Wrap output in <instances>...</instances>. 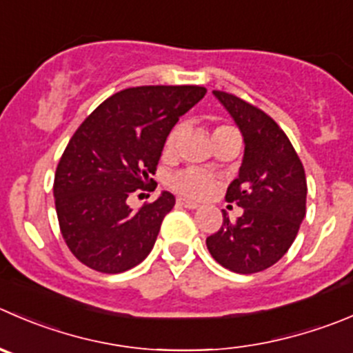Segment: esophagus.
Returning a JSON list of instances; mask_svg holds the SVG:
<instances>
[{
  "instance_id": "1",
  "label": "esophagus",
  "mask_w": 353,
  "mask_h": 353,
  "mask_svg": "<svg viewBox=\"0 0 353 353\" xmlns=\"http://www.w3.org/2000/svg\"><path fill=\"white\" fill-rule=\"evenodd\" d=\"M179 205H183L184 208H190V210H194V208H198L200 205L196 203V201H191V200H186V198H179Z\"/></svg>"
}]
</instances>
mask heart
Here are the masks:
<instances>
[{"label": "heart", "mask_w": 353, "mask_h": 353, "mask_svg": "<svg viewBox=\"0 0 353 353\" xmlns=\"http://www.w3.org/2000/svg\"><path fill=\"white\" fill-rule=\"evenodd\" d=\"M225 131H234V129L229 128V125H221V128L215 129L214 136L221 134V132H225ZM177 136H179V128H174L165 139L167 150H170L174 145H176ZM170 184H172L174 190L179 191L181 194L190 198H207L210 196L215 190V181L212 179L207 172H201V170H196V169L181 170L179 174H176V176L172 177Z\"/></svg>", "instance_id": "heart-1"}]
</instances>
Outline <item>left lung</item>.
Instances as JSON below:
<instances>
[{
  "mask_svg": "<svg viewBox=\"0 0 353 353\" xmlns=\"http://www.w3.org/2000/svg\"><path fill=\"white\" fill-rule=\"evenodd\" d=\"M245 143L238 177L225 200L243 208L236 222L224 215L221 229L207 238L210 255L222 268L253 274L271 268L288 252L305 217V170L283 129L234 94L214 91Z\"/></svg>",
  "mask_w": 353,
  "mask_h": 353,
  "instance_id": "left-lung-1",
  "label": "left lung"
}]
</instances>
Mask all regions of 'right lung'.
<instances>
[{"label":"right lung","instance_id":"obj_1","mask_svg":"<svg viewBox=\"0 0 353 353\" xmlns=\"http://www.w3.org/2000/svg\"><path fill=\"white\" fill-rule=\"evenodd\" d=\"M205 93L200 85L129 88L105 100L72 136L53 194L61 236L84 265L119 274L152 252L176 198L162 191L139 210L128 198L148 190L167 136Z\"/></svg>","mask_w":353,"mask_h":353}]
</instances>
